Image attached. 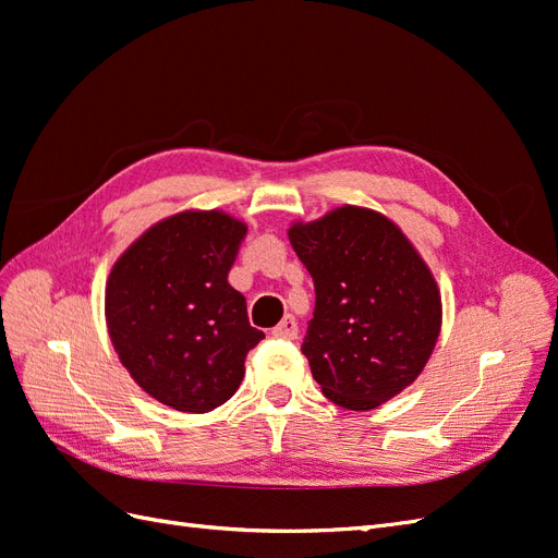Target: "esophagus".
<instances>
[{
    "label": "esophagus",
    "instance_id": "34e87169",
    "mask_svg": "<svg viewBox=\"0 0 558 558\" xmlns=\"http://www.w3.org/2000/svg\"><path fill=\"white\" fill-rule=\"evenodd\" d=\"M272 335L283 337V340H295V337H298V320L291 314L283 316L279 324L272 328Z\"/></svg>",
    "mask_w": 558,
    "mask_h": 558
}]
</instances>
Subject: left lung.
<instances>
[{
  "mask_svg": "<svg viewBox=\"0 0 558 558\" xmlns=\"http://www.w3.org/2000/svg\"><path fill=\"white\" fill-rule=\"evenodd\" d=\"M289 240L314 279L316 305L302 353L324 396L367 412L426 367L442 326L428 265L386 216L344 205Z\"/></svg>",
  "mask_w": 558,
  "mask_h": 558,
  "instance_id": "obj_1",
  "label": "left lung"
}]
</instances>
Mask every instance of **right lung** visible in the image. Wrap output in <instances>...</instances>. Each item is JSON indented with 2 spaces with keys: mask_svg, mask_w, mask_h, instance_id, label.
Segmentation results:
<instances>
[{
  "mask_svg": "<svg viewBox=\"0 0 558 558\" xmlns=\"http://www.w3.org/2000/svg\"><path fill=\"white\" fill-rule=\"evenodd\" d=\"M246 226L223 211H181L116 260L107 328L132 379L162 404L205 414L232 398L263 340L228 283Z\"/></svg>",
  "mask_w": 558,
  "mask_h": 558,
  "instance_id": "right-lung-1",
  "label": "right lung"
}]
</instances>
